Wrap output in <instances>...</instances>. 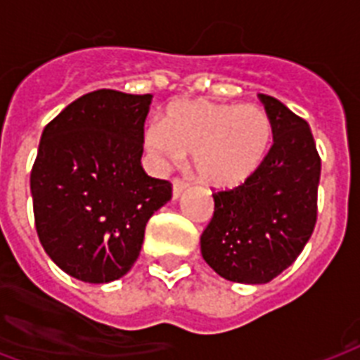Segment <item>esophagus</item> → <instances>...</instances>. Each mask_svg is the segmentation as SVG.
Instances as JSON below:
<instances>
[{
	"label": "esophagus",
	"mask_w": 360,
	"mask_h": 360,
	"mask_svg": "<svg viewBox=\"0 0 360 360\" xmlns=\"http://www.w3.org/2000/svg\"><path fill=\"white\" fill-rule=\"evenodd\" d=\"M186 186H188V181L181 179V177H174L172 179V194H174V198H179L181 192L185 191Z\"/></svg>",
	"instance_id": "1"
}]
</instances>
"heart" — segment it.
Instances as JSON below:
<instances>
[{
	"mask_svg": "<svg viewBox=\"0 0 360 360\" xmlns=\"http://www.w3.org/2000/svg\"><path fill=\"white\" fill-rule=\"evenodd\" d=\"M273 123L265 110L207 101L172 106L166 120L147 124L143 143L155 160L175 164L194 155L200 179L236 186L250 177L267 155Z\"/></svg>",
	"mask_w": 360,
	"mask_h": 360,
	"instance_id": "1",
	"label": "heart"
}]
</instances>
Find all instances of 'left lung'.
<instances>
[{
	"instance_id": "left-lung-1",
	"label": "left lung",
	"mask_w": 360,
	"mask_h": 360,
	"mask_svg": "<svg viewBox=\"0 0 360 360\" xmlns=\"http://www.w3.org/2000/svg\"><path fill=\"white\" fill-rule=\"evenodd\" d=\"M257 97L273 146L245 183L213 192V219L200 239L214 273L240 284H265L290 267L318 220L321 158L312 130L274 97Z\"/></svg>"
}]
</instances>
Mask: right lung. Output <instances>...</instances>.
<instances>
[{"label": "right lung", "mask_w": 360, "mask_h": 360, "mask_svg": "<svg viewBox=\"0 0 360 360\" xmlns=\"http://www.w3.org/2000/svg\"><path fill=\"white\" fill-rule=\"evenodd\" d=\"M153 95L97 89L44 127L31 168L37 236L52 262L89 284L121 278L172 183L141 168Z\"/></svg>", "instance_id": "right-lung-1"}]
</instances>
